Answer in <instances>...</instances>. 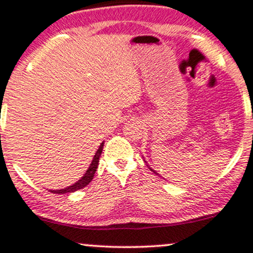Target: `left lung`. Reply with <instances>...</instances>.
Listing matches in <instances>:
<instances>
[{"mask_svg":"<svg viewBox=\"0 0 253 253\" xmlns=\"http://www.w3.org/2000/svg\"><path fill=\"white\" fill-rule=\"evenodd\" d=\"M143 158H144V157H143ZM144 161H145V158H144ZM145 163H146V161H145ZM146 165H148V163H146ZM148 167L150 168V166H149V165H148ZM150 170H152V171H154V173H155V174H156V175H158V176H161V175H160V174H158L156 170H154V169H152V168H150Z\"/></svg>","mask_w":253,"mask_h":253,"instance_id":"8db88e82","label":"left lung"}]
</instances>
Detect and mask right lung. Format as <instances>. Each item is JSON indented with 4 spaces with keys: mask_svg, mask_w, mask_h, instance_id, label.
<instances>
[{
    "mask_svg": "<svg viewBox=\"0 0 253 253\" xmlns=\"http://www.w3.org/2000/svg\"><path fill=\"white\" fill-rule=\"evenodd\" d=\"M103 145H104V141H102L101 145H99L98 150L96 151L95 156H93L92 161H91V165L88 166L87 170L85 171V174L80 177L79 180L76 182V184L68 186L66 188H61V190H50V192L52 193H57V194H63V193H72V192H76L78 190H82L84 188L85 186H87L92 181L93 176H95V173L98 168V163H99V157H101L102 151H103Z\"/></svg>",
    "mask_w": 253,
    "mask_h": 253,
    "instance_id": "1",
    "label": "right lung"
}]
</instances>
